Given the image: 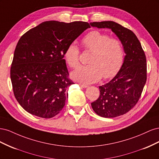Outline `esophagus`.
Listing matches in <instances>:
<instances>
[{
	"label": "esophagus",
	"mask_w": 159,
	"mask_h": 159,
	"mask_svg": "<svg viewBox=\"0 0 159 159\" xmlns=\"http://www.w3.org/2000/svg\"><path fill=\"white\" fill-rule=\"evenodd\" d=\"M80 85L81 86V88H86L88 87V85H85V84H80Z\"/></svg>",
	"instance_id": "34e87169"
}]
</instances>
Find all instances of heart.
Returning <instances> with one entry per match:
<instances>
[{"label":"heart","instance_id":"b5f03b06","mask_svg":"<svg viewBox=\"0 0 159 159\" xmlns=\"http://www.w3.org/2000/svg\"><path fill=\"white\" fill-rule=\"evenodd\" d=\"M85 49L92 52L89 65L81 66L71 73L72 78L82 83L97 81L103 76L105 79L116 74L123 65L125 58L123 46L120 40L110 38L107 34L93 30L87 34L81 40ZM66 63L72 68L80 64V50L71 43L64 52Z\"/></svg>","mask_w":159,"mask_h":159}]
</instances>
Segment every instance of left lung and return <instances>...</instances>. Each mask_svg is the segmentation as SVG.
<instances>
[{
    "label": "left lung",
    "mask_w": 159,
    "mask_h": 159,
    "mask_svg": "<svg viewBox=\"0 0 159 159\" xmlns=\"http://www.w3.org/2000/svg\"><path fill=\"white\" fill-rule=\"evenodd\" d=\"M98 28H109L119 38L125 53L122 66L107 84L99 86V98L91 107L101 117H116L137 104L147 81V60L140 42L128 28L113 21L91 22Z\"/></svg>",
    "instance_id": "1"
}]
</instances>
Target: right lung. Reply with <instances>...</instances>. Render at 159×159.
<instances>
[{
    "mask_svg": "<svg viewBox=\"0 0 159 159\" xmlns=\"http://www.w3.org/2000/svg\"><path fill=\"white\" fill-rule=\"evenodd\" d=\"M89 23L46 21L18 40L11 68L14 95L21 107L37 117L49 119L64 107L72 82L64 52Z\"/></svg>",
    "mask_w": 159,
    "mask_h": 159,
    "instance_id": "obj_1",
    "label": "right lung"
}]
</instances>
